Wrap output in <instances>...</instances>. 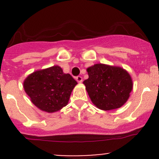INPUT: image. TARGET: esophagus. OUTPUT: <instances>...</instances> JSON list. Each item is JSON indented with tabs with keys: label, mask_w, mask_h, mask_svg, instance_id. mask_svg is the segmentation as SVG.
Returning <instances> with one entry per match:
<instances>
[{
	"label": "esophagus",
	"mask_w": 159,
	"mask_h": 159,
	"mask_svg": "<svg viewBox=\"0 0 159 159\" xmlns=\"http://www.w3.org/2000/svg\"><path fill=\"white\" fill-rule=\"evenodd\" d=\"M76 81H78V83H81V82H82V81H83L82 77H81V76H78V77H76Z\"/></svg>",
	"instance_id": "esophagus-1"
}]
</instances>
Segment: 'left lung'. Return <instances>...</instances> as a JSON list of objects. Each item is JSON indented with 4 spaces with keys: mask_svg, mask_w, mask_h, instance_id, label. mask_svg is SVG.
<instances>
[{
    "mask_svg": "<svg viewBox=\"0 0 159 159\" xmlns=\"http://www.w3.org/2000/svg\"><path fill=\"white\" fill-rule=\"evenodd\" d=\"M89 78L83 81L92 103L99 109L121 108L133 88L132 79L122 68L95 64L87 68Z\"/></svg>",
    "mask_w": 159,
    "mask_h": 159,
    "instance_id": "obj_1",
    "label": "left lung"
}]
</instances>
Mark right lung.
I'll use <instances>...</instances> for the list:
<instances>
[{
  "mask_svg": "<svg viewBox=\"0 0 159 159\" xmlns=\"http://www.w3.org/2000/svg\"><path fill=\"white\" fill-rule=\"evenodd\" d=\"M77 84L71 75L54 65L28 75L24 81V89L37 108L53 113L68 105Z\"/></svg>",
  "mask_w": 159,
  "mask_h": 159,
  "instance_id": "add662e5",
  "label": "right lung"
}]
</instances>
